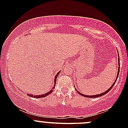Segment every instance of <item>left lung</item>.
<instances>
[{"label": "left lung", "instance_id": "8db88e82", "mask_svg": "<svg viewBox=\"0 0 128 128\" xmlns=\"http://www.w3.org/2000/svg\"><path fill=\"white\" fill-rule=\"evenodd\" d=\"M120 56H119V54H118V73H117L116 78V80H114V83L113 84V85H112V86H111L110 87V88L108 89V90H107L106 91L102 93V94H97V95H84V94H82V93L79 92H78V91H77V89H76V90H77V93H78V94H79L80 95H82V96H85V97H87V98H96V97H99V96H103V95H105V94H106L107 93L109 92L111 90H112V87H113V86H114V85L115 84L116 82V80H117V78H118V76H119V73H120Z\"/></svg>", "mask_w": 128, "mask_h": 128}]
</instances>
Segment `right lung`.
<instances>
[{
  "instance_id": "add662e5",
  "label": "right lung",
  "mask_w": 128,
  "mask_h": 128,
  "mask_svg": "<svg viewBox=\"0 0 128 128\" xmlns=\"http://www.w3.org/2000/svg\"><path fill=\"white\" fill-rule=\"evenodd\" d=\"M60 71L58 72V73H57V74L55 76V77H54V87L53 88H52L51 90H50V92H48L46 93L45 94H42V95H32V94H28V95L29 96H31V97H33V98H42V97H44V96H48V95H50V94H51V93L52 92V91H53V90H54V88H55V86H56V78L57 77H58V75L59 74V73H60Z\"/></svg>"
}]
</instances>
